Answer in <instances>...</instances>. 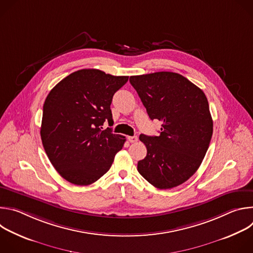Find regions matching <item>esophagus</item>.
Instances as JSON below:
<instances>
[{"label": "esophagus", "instance_id": "obj_1", "mask_svg": "<svg viewBox=\"0 0 253 253\" xmlns=\"http://www.w3.org/2000/svg\"><path fill=\"white\" fill-rule=\"evenodd\" d=\"M128 140L131 142V143H135L138 141V137L137 136H130L128 137Z\"/></svg>", "mask_w": 253, "mask_h": 253}]
</instances>
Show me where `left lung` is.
<instances>
[{"mask_svg": "<svg viewBox=\"0 0 253 253\" xmlns=\"http://www.w3.org/2000/svg\"><path fill=\"white\" fill-rule=\"evenodd\" d=\"M151 120L162 122L159 136H139L147 155L138 172L159 189L184 183L197 171L209 147L213 121L203 91L173 72L131 76Z\"/></svg>", "mask_w": 253, "mask_h": 253, "instance_id": "1", "label": "left lung"}]
</instances>
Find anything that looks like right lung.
<instances>
[{"label":"right lung","mask_w":253,"mask_h":253,"mask_svg":"<svg viewBox=\"0 0 253 253\" xmlns=\"http://www.w3.org/2000/svg\"><path fill=\"white\" fill-rule=\"evenodd\" d=\"M128 76L82 69L60 81L43 106L41 139L58 173L70 183L89 185L110 169L125 137L103 129L113 125L110 105Z\"/></svg>","instance_id":"obj_1"}]
</instances>
